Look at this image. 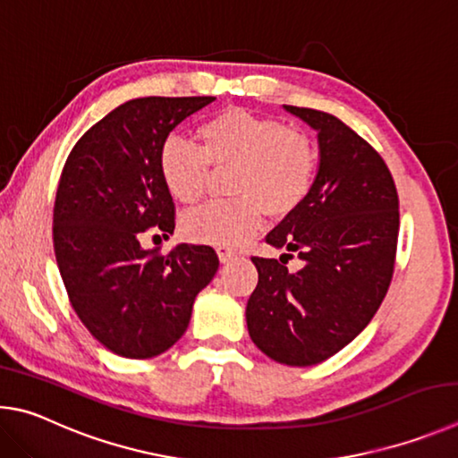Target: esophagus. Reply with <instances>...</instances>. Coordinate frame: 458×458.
<instances>
[{"instance_id":"esophagus-1","label":"esophagus","mask_w":458,"mask_h":458,"mask_svg":"<svg viewBox=\"0 0 458 458\" xmlns=\"http://www.w3.org/2000/svg\"><path fill=\"white\" fill-rule=\"evenodd\" d=\"M216 255H219L221 263H229L235 258V251L229 250V247H216Z\"/></svg>"}]
</instances>
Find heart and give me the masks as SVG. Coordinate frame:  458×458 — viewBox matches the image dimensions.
Returning <instances> with one entry per match:
<instances>
[{
    "instance_id": "obj_1",
    "label": "heart",
    "mask_w": 458,
    "mask_h": 458,
    "mask_svg": "<svg viewBox=\"0 0 458 458\" xmlns=\"http://www.w3.org/2000/svg\"><path fill=\"white\" fill-rule=\"evenodd\" d=\"M200 148L166 140L158 173L182 205L205 195L211 166L227 168L229 200H213L182 216L181 231L192 243L235 247L255 235L266 211L287 216L303 205L316 182L318 150L310 136L282 120L243 108H225L199 126Z\"/></svg>"
}]
</instances>
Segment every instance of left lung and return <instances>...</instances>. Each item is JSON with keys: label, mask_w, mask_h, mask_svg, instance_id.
Returning a JSON list of instances; mask_svg holds the SVG:
<instances>
[{"label": "left lung", "mask_w": 458, "mask_h": 458, "mask_svg": "<svg viewBox=\"0 0 458 458\" xmlns=\"http://www.w3.org/2000/svg\"><path fill=\"white\" fill-rule=\"evenodd\" d=\"M318 131L319 168L303 205L266 242L279 259L253 255L259 282L247 301V330L263 354L314 366L370 324L394 274L398 192L384 158L362 136L322 110L285 106ZM295 252L307 266L292 275Z\"/></svg>", "instance_id": "8db88e82"}]
</instances>
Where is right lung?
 I'll return each instance as SVG.
<instances>
[{
	"mask_svg": "<svg viewBox=\"0 0 458 458\" xmlns=\"http://www.w3.org/2000/svg\"><path fill=\"white\" fill-rule=\"evenodd\" d=\"M213 96H147L120 104L66 158L54 203V253L88 332L118 356L166 352L189 327L192 301L219 269L213 247L181 243L166 255L140 235L174 231V203L158 173L173 128Z\"/></svg>",
	"mask_w": 458,
	"mask_h": 458,
	"instance_id": "add662e5",
	"label": "right lung"
}]
</instances>
